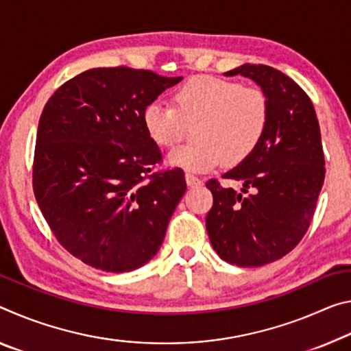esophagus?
<instances>
[{
    "label": "esophagus",
    "instance_id": "esophagus-1",
    "mask_svg": "<svg viewBox=\"0 0 351 351\" xmlns=\"http://www.w3.org/2000/svg\"><path fill=\"white\" fill-rule=\"evenodd\" d=\"M186 182L189 187H199L203 186V180H199L198 176L192 175V173H186Z\"/></svg>",
    "mask_w": 351,
    "mask_h": 351
}]
</instances>
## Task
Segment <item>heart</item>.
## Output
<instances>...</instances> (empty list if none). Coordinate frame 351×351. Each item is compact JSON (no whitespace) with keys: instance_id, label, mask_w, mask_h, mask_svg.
I'll use <instances>...</instances> for the list:
<instances>
[{"instance_id":"obj_1","label":"heart","mask_w":351,"mask_h":351,"mask_svg":"<svg viewBox=\"0 0 351 351\" xmlns=\"http://www.w3.org/2000/svg\"><path fill=\"white\" fill-rule=\"evenodd\" d=\"M175 104L149 103L143 110L148 136L160 148L182 141L187 125H197V142L180 147L167 156V162L189 171L214 169L225 159L239 164L252 154L265 134L270 106L258 87L215 76L193 77L175 95Z\"/></svg>"}]
</instances>
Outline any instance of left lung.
<instances>
[{
  "label": "left lung",
  "instance_id": "1",
  "mask_svg": "<svg viewBox=\"0 0 351 351\" xmlns=\"http://www.w3.org/2000/svg\"><path fill=\"white\" fill-rule=\"evenodd\" d=\"M225 75L254 81L270 117L254 152L221 176L241 182V192L206 182L214 197L206 230L226 263L259 267L292 252L311 225L325 180L320 126L309 97L280 70L243 64Z\"/></svg>",
  "mask_w": 351,
  "mask_h": 351
}]
</instances>
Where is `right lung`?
<instances>
[{
	"instance_id": "add662e5",
	"label": "right lung",
	"mask_w": 351,
	"mask_h": 351,
	"mask_svg": "<svg viewBox=\"0 0 351 351\" xmlns=\"http://www.w3.org/2000/svg\"><path fill=\"white\" fill-rule=\"evenodd\" d=\"M180 81L128 66L92 69L43 108L34 195L60 245L84 264L131 271L162 245L186 180L181 169L152 173L162 156L143 110Z\"/></svg>"
}]
</instances>
